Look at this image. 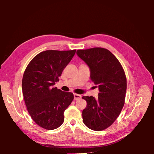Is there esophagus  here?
<instances>
[{"mask_svg": "<svg viewBox=\"0 0 154 154\" xmlns=\"http://www.w3.org/2000/svg\"><path fill=\"white\" fill-rule=\"evenodd\" d=\"M81 98V95L80 94H74V99L75 100H79Z\"/></svg>", "mask_w": 154, "mask_h": 154, "instance_id": "1", "label": "esophagus"}]
</instances>
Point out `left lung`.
<instances>
[{
    "instance_id": "left-lung-1",
    "label": "left lung",
    "mask_w": 154,
    "mask_h": 154,
    "mask_svg": "<svg viewBox=\"0 0 154 154\" xmlns=\"http://www.w3.org/2000/svg\"><path fill=\"white\" fill-rule=\"evenodd\" d=\"M77 54L89 67L91 79L99 90L97 99L82 97L87 104L82 112L83 121L89 128L101 131L112 125L124 106L126 75L118 59L105 48L78 50Z\"/></svg>"
}]
</instances>
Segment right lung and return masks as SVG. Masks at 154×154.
<instances>
[{"instance_id": "right-lung-1", "label": "right lung", "mask_w": 154, "mask_h": 154, "mask_svg": "<svg viewBox=\"0 0 154 154\" xmlns=\"http://www.w3.org/2000/svg\"><path fill=\"white\" fill-rule=\"evenodd\" d=\"M76 50H46L32 59L23 75L22 88L28 113L38 126L54 130L64 122L73 94L54 87Z\"/></svg>"}]
</instances>
